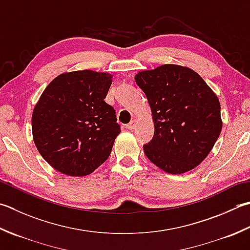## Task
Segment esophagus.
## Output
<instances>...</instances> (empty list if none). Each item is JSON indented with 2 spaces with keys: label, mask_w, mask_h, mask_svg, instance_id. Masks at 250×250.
I'll use <instances>...</instances> for the list:
<instances>
[{
  "label": "esophagus",
  "mask_w": 250,
  "mask_h": 250,
  "mask_svg": "<svg viewBox=\"0 0 250 250\" xmlns=\"http://www.w3.org/2000/svg\"><path fill=\"white\" fill-rule=\"evenodd\" d=\"M125 126H126V128H128V129H133V128H134V121H131L130 124L126 125Z\"/></svg>",
  "instance_id": "esophagus-1"
}]
</instances>
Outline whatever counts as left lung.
<instances>
[{
    "mask_svg": "<svg viewBox=\"0 0 250 250\" xmlns=\"http://www.w3.org/2000/svg\"><path fill=\"white\" fill-rule=\"evenodd\" d=\"M135 82L155 125L154 138L143 146L146 157L171 174L197 167L222 129L218 96L197 72L171 63L139 72Z\"/></svg>",
    "mask_w": 250,
    "mask_h": 250,
    "instance_id": "8db88e82",
    "label": "left lung"
}]
</instances>
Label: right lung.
I'll return each mask as SVG.
<instances>
[{"mask_svg": "<svg viewBox=\"0 0 250 250\" xmlns=\"http://www.w3.org/2000/svg\"><path fill=\"white\" fill-rule=\"evenodd\" d=\"M112 76L78 70L56 77L32 114L33 141L39 153L60 172L92 173L109 157L120 125L104 99Z\"/></svg>", "mask_w": 250, "mask_h": 250, "instance_id": "add662e5", "label": "right lung"}]
</instances>
